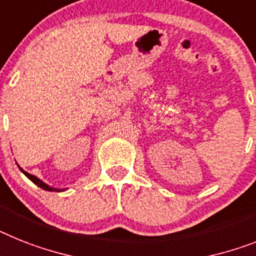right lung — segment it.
Segmentation results:
<instances>
[{
  "mask_svg": "<svg viewBox=\"0 0 256 256\" xmlns=\"http://www.w3.org/2000/svg\"><path fill=\"white\" fill-rule=\"evenodd\" d=\"M19 169H20V170H22L23 173H24V174H26V177H28L30 180H31V181L34 182V184H38V188H42V190H46V191H64V190H58V188H50V186H48V184H44V182H42V181H40V180H38V177H35V176L30 174V173H27V172H24V170H23L22 168H19Z\"/></svg>",
  "mask_w": 256,
  "mask_h": 256,
  "instance_id": "add662e5",
  "label": "right lung"
}]
</instances>
